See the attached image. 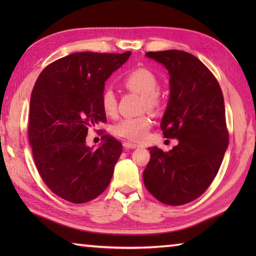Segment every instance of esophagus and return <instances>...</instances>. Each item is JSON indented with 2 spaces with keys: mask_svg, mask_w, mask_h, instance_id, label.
I'll list each match as a JSON object with an SVG mask.
<instances>
[{
  "mask_svg": "<svg viewBox=\"0 0 256 256\" xmlns=\"http://www.w3.org/2000/svg\"><path fill=\"white\" fill-rule=\"evenodd\" d=\"M123 146L125 150H134V148H143L142 145L140 144H135V143H130V142H124Z\"/></svg>",
  "mask_w": 256,
  "mask_h": 256,
  "instance_id": "obj_1",
  "label": "esophagus"
}]
</instances>
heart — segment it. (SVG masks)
<instances>
[{"instance_id": "1", "label": "heart", "mask_w": 256, "mask_h": 256, "mask_svg": "<svg viewBox=\"0 0 256 256\" xmlns=\"http://www.w3.org/2000/svg\"><path fill=\"white\" fill-rule=\"evenodd\" d=\"M124 86L128 90L143 96V108L154 111L160 106V96L157 92L158 80L148 69L138 68L125 76ZM101 106L108 116H114L118 112V100L116 94L111 89H106L101 96ZM152 126V120L148 116L135 118H124L114 125L113 132L118 138L133 142L144 140L148 135Z\"/></svg>"}]
</instances>
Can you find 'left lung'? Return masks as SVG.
<instances>
[{
    "label": "left lung",
    "instance_id": "8db88e82",
    "mask_svg": "<svg viewBox=\"0 0 256 256\" xmlns=\"http://www.w3.org/2000/svg\"><path fill=\"white\" fill-rule=\"evenodd\" d=\"M145 56L170 74V99L160 128L178 144L167 153L148 148L150 160L143 180L160 202L182 206L210 186L229 145L224 94L214 76L192 54L172 50Z\"/></svg>",
    "mask_w": 256,
    "mask_h": 256
}]
</instances>
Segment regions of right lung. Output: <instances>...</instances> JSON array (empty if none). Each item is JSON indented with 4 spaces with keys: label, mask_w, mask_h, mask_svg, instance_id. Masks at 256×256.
I'll return each mask as SVG.
<instances>
[{
    "label": "right lung",
    "mask_w": 256,
    "mask_h": 256,
    "mask_svg": "<svg viewBox=\"0 0 256 256\" xmlns=\"http://www.w3.org/2000/svg\"><path fill=\"white\" fill-rule=\"evenodd\" d=\"M131 56L82 52L62 57L38 77L30 104L28 138L42 180L72 204L100 196L111 182L122 144L112 136L86 145L88 128L106 121L101 106L106 81Z\"/></svg>",
    "instance_id": "add662e5"
}]
</instances>
